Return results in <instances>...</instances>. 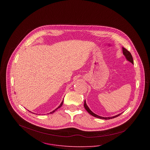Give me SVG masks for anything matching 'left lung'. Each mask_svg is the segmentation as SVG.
Returning a JSON list of instances; mask_svg holds the SVG:
<instances>
[{
	"label": "left lung",
	"mask_w": 150,
	"mask_h": 150,
	"mask_svg": "<svg viewBox=\"0 0 150 150\" xmlns=\"http://www.w3.org/2000/svg\"><path fill=\"white\" fill-rule=\"evenodd\" d=\"M122 52H123V54L125 55L126 59H127L128 61H129L130 62H131L132 64H133V57H132V56L130 52L129 51H128L126 48H124V47H122ZM84 106L85 107L86 110L91 115H92V116H93V117H96V118H100V119H102V120H110V119L114 118L117 117L118 116H119L120 114H121H121H118V115H115V116H113V117H100V116L98 115H96V114L93 113V112L89 108V107H88V106H87V105H86V100L84 101Z\"/></svg>",
	"instance_id": "1"
}]
</instances>
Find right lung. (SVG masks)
<instances>
[{"label": "right lung", "instance_id": "right-lung-1", "mask_svg": "<svg viewBox=\"0 0 150 150\" xmlns=\"http://www.w3.org/2000/svg\"><path fill=\"white\" fill-rule=\"evenodd\" d=\"M64 99H63V100H62V103H61V105H59V106H58V107H57V108H56V109H55V110H54V111H52V112H50V114H52V113H53V112H55V111H56V110H58V108H60V107H61V106H62V105H63V103H64ZM49 114H50V113H49Z\"/></svg>", "mask_w": 150, "mask_h": 150}]
</instances>
